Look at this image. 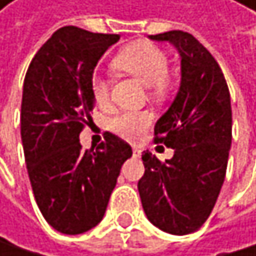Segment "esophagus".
I'll return each instance as SVG.
<instances>
[{
    "label": "esophagus",
    "mask_w": 256,
    "mask_h": 256,
    "mask_svg": "<svg viewBox=\"0 0 256 256\" xmlns=\"http://www.w3.org/2000/svg\"><path fill=\"white\" fill-rule=\"evenodd\" d=\"M134 156H135V158L141 156V150L138 149V147H134Z\"/></svg>",
    "instance_id": "esophagus-1"
}]
</instances>
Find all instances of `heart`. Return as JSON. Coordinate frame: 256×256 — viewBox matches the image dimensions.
Masks as SVG:
<instances>
[{"label": "heart", "mask_w": 256, "mask_h": 256, "mask_svg": "<svg viewBox=\"0 0 256 256\" xmlns=\"http://www.w3.org/2000/svg\"><path fill=\"white\" fill-rule=\"evenodd\" d=\"M115 66L121 70L132 74L146 86H154L155 90L162 87V80L169 70V60L161 48L152 42H134L124 47L115 58ZM90 90L98 104H104L109 98V81L101 74H94ZM152 122V115L144 110H127L112 118L110 129L126 138L136 140Z\"/></svg>", "instance_id": "b5f03b06"}]
</instances>
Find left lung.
Listing matches in <instances>:
<instances>
[{
  "mask_svg": "<svg viewBox=\"0 0 256 256\" xmlns=\"http://www.w3.org/2000/svg\"><path fill=\"white\" fill-rule=\"evenodd\" d=\"M149 38L174 44L181 58V81L155 124V141L172 147L174 156L161 162L144 150L138 192L154 226L188 235L209 218L224 182L232 144L230 94L218 62L195 36L170 30Z\"/></svg>",
  "mask_w": 256,
  "mask_h": 256,
  "instance_id": "left-lung-1",
  "label": "left lung"
}]
</instances>
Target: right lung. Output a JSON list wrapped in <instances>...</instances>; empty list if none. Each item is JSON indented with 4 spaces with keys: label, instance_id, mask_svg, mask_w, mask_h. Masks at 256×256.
I'll list each match as a JSON object with an SVG mask.
<instances>
[{
    "label": "right lung",
    "instance_id": "1",
    "mask_svg": "<svg viewBox=\"0 0 256 256\" xmlns=\"http://www.w3.org/2000/svg\"><path fill=\"white\" fill-rule=\"evenodd\" d=\"M120 35L61 27L32 60L22 86L21 141L38 208L66 235L102 220L130 146L107 134L96 150H82V116L94 110V70Z\"/></svg>",
    "mask_w": 256,
    "mask_h": 256
}]
</instances>
